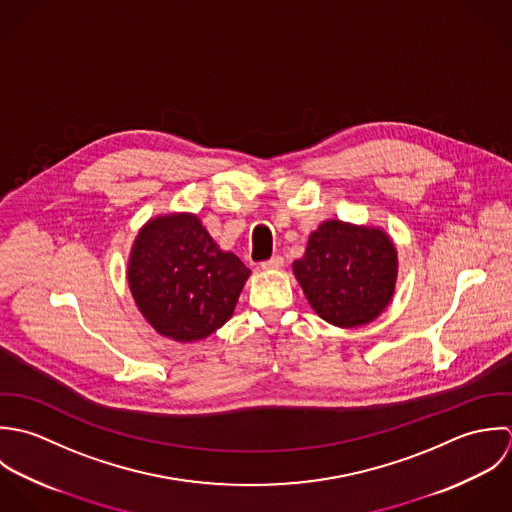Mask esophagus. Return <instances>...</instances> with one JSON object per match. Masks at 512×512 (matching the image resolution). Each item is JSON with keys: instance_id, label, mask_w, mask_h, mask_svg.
<instances>
[{"instance_id": "obj_1", "label": "esophagus", "mask_w": 512, "mask_h": 512, "mask_svg": "<svg viewBox=\"0 0 512 512\" xmlns=\"http://www.w3.org/2000/svg\"><path fill=\"white\" fill-rule=\"evenodd\" d=\"M283 265H285L283 257L275 255V257H271L269 261H263V263H261V269H263V271H277V269H281Z\"/></svg>"}]
</instances>
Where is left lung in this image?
<instances>
[{
  "label": "left lung",
  "mask_w": 512,
  "mask_h": 512,
  "mask_svg": "<svg viewBox=\"0 0 512 512\" xmlns=\"http://www.w3.org/2000/svg\"><path fill=\"white\" fill-rule=\"evenodd\" d=\"M293 273L322 320L356 328L376 320L392 303L398 251L382 227L326 219L310 233Z\"/></svg>",
  "instance_id": "8db88e82"
}]
</instances>
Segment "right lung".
<instances>
[{
    "mask_svg": "<svg viewBox=\"0 0 512 512\" xmlns=\"http://www.w3.org/2000/svg\"><path fill=\"white\" fill-rule=\"evenodd\" d=\"M251 271L223 251L196 213H164L138 231L128 287L148 324L176 342L204 340L231 316Z\"/></svg>",
    "mask_w": 512,
    "mask_h": 512,
    "instance_id": "right-lung-1",
    "label": "right lung"
}]
</instances>
